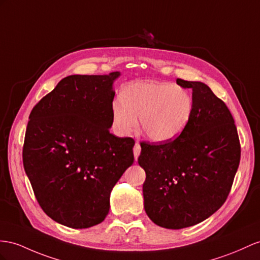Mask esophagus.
<instances>
[{
  "instance_id": "obj_1",
  "label": "esophagus",
  "mask_w": 260,
  "mask_h": 260,
  "mask_svg": "<svg viewBox=\"0 0 260 260\" xmlns=\"http://www.w3.org/2000/svg\"><path fill=\"white\" fill-rule=\"evenodd\" d=\"M141 154V145H139L138 142H136L135 144V147H134V157H135V160H137V158Z\"/></svg>"
}]
</instances>
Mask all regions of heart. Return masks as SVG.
<instances>
[{
    "instance_id": "b5f03b06",
    "label": "heart",
    "mask_w": 260,
    "mask_h": 260,
    "mask_svg": "<svg viewBox=\"0 0 260 260\" xmlns=\"http://www.w3.org/2000/svg\"><path fill=\"white\" fill-rule=\"evenodd\" d=\"M121 98L112 104L115 129L127 135L136 127L139 117L141 129L152 142H170L188 125L193 101L181 86L168 82L137 81L128 84Z\"/></svg>"
}]
</instances>
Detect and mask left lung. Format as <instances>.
Returning <instances> with one entry per match:
<instances>
[{
  "label": "left lung",
  "instance_id": "left-lung-1",
  "mask_svg": "<svg viewBox=\"0 0 260 260\" xmlns=\"http://www.w3.org/2000/svg\"><path fill=\"white\" fill-rule=\"evenodd\" d=\"M192 89L193 112L174 141L141 143L138 164L146 214L165 229L180 230L203 222L228 198L241 160L237 128L228 106L208 85L177 79Z\"/></svg>",
  "mask_w": 260,
  "mask_h": 260
}]
</instances>
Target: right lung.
<instances>
[{"mask_svg":"<svg viewBox=\"0 0 260 260\" xmlns=\"http://www.w3.org/2000/svg\"><path fill=\"white\" fill-rule=\"evenodd\" d=\"M119 76L66 77L30 112L25 172L46 214L71 229L104 221L113 187L134 162V139L110 133Z\"/></svg>","mask_w":260,"mask_h":260,"instance_id":"obj_1","label":"right lung"}]
</instances>
